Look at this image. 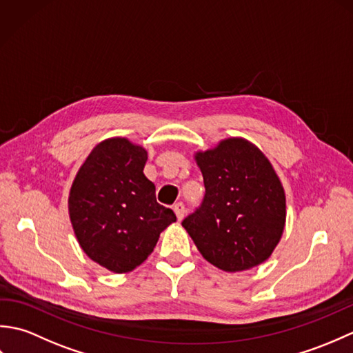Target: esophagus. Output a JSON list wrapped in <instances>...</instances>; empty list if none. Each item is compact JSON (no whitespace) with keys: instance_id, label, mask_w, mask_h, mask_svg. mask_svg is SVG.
Returning <instances> with one entry per match:
<instances>
[{"instance_id":"obj_1","label":"esophagus","mask_w":353,"mask_h":353,"mask_svg":"<svg viewBox=\"0 0 353 353\" xmlns=\"http://www.w3.org/2000/svg\"><path fill=\"white\" fill-rule=\"evenodd\" d=\"M172 209H174V214L177 216V220L179 221L183 220V216H185V205L179 201V203H176L174 206H172Z\"/></svg>"}]
</instances>
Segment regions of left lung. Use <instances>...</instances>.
Masks as SVG:
<instances>
[{"label":"left lung","instance_id":"8db88e82","mask_svg":"<svg viewBox=\"0 0 353 353\" xmlns=\"http://www.w3.org/2000/svg\"><path fill=\"white\" fill-rule=\"evenodd\" d=\"M194 159L203 174V205L182 221L209 264L228 273L265 262L283 235L287 200L272 162L241 137H229Z\"/></svg>","mask_w":353,"mask_h":353}]
</instances>
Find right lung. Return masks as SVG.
<instances>
[{
  "instance_id": "obj_1",
  "label": "right lung",
  "mask_w": 353,
  "mask_h": 353,
  "mask_svg": "<svg viewBox=\"0 0 353 353\" xmlns=\"http://www.w3.org/2000/svg\"><path fill=\"white\" fill-rule=\"evenodd\" d=\"M147 150L129 138L99 142L74 177L68 214L81 250L112 273H129L176 221L144 174Z\"/></svg>"
}]
</instances>
